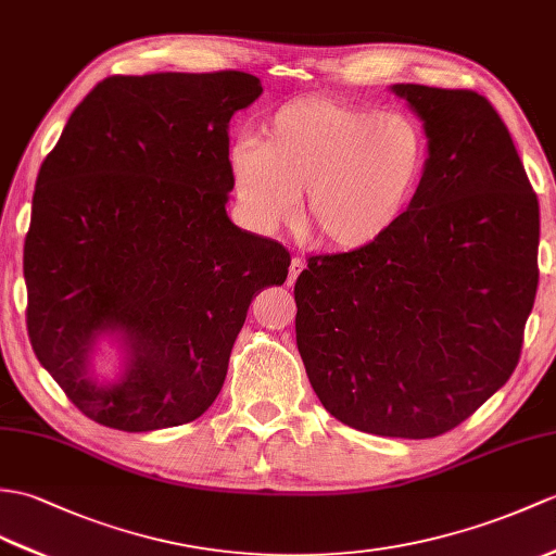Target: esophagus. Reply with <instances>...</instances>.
Returning a JSON list of instances; mask_svg holds the SVG:
<instances>
[{
    "mask_svg": "<svg viewBox=\"0 0 556 556\" xmlns=\"http://www.w3.org/2000/svg\"><path fill=\"white\" fill-rule=\"evenodd\" d=\"M303 269H305V263L301 261V257H293L291 265H289V279H287L289 287H293L295 279H299V275L303 273Z\"/></svg>",
    "mask_w": 556,
    "mask_h": 556,
    "instance_id": "1",
    "label": "esophagus"
}]
</instances>
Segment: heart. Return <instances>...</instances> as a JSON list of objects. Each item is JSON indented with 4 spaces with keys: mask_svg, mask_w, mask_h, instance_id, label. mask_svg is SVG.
<instances>
[{
    "mask_svg": "<svg viewBox=\"0 0 556 556\" xmlns=\"http://www.w3.org/2000/svg\"><path fill=\"white\" fill-rule=\"evenodd\" d=\"M431 139L415 115L337 97H299L267 115L263 139L227 153L241 223L277 231L299 213L319 247L365 251L403 223L419 197Z\"/></svg>",
    "mask_w": 556,
    "mask_h": 556,
    "instance_id": "1",
    "label": "heart"
}]
</instances>
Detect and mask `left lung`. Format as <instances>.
I'll use <instances>...</instances> for the list:
<instances>
[{
	"label": "left lung",
	"mask_w": 556,
	"mask_h": 556,
	"mask_svg": "<svg viewBox=\"0 0 556 556\" xmlns=\"http://www.w3.org/2000/svg\"><path fill=\"white\" fill-rule=\"evenodd\" d=\"M424 121L419 197L365 251L313 255L295 279V343L331 417L433 438L519 365L538 291L540 205L507 125L471 89L393 85Z\"/></svg>",
	"instance_id": "8db88e82"
}]
</instances>
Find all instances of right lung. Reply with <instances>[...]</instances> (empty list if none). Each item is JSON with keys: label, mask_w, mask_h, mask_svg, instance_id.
<instances>
[{"label": "right lung", "mask_w": 556, "mask_h": 556, "mask_svg": "<svg viewBox=\"0 0 556 556\" xmlns=\"http://www.w3.org/2000/svg\"><path fill=\"white\" fill-rule=\"evenodd\" d=\"M263 94L251 73L113 75L45 159L23 249L28 337L85 417L156 431L213 405L249 305L283 283L281 243L227 217L229 121ZM126 353L99 384L91 353Z\"/></svg>", "instance_id": "obj_1"}]
</instances>
